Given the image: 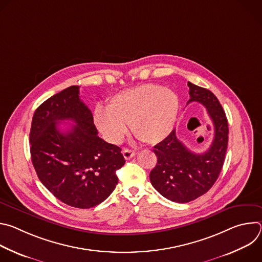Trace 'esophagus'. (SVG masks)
Returning <instances> with one entry per match:
<instances>
[{"mask_svg":"<svg viewBox=\"0 0 262 262\" xmlns=\"http://www.w3.org/2000/svg\"><path fill=\"white\" fill-rule=\"evenodd\" d=\"M122 155H123V157H124L125 160H130L133 157L136 156V152L133 151V150H130V149L125 148V149H123V150H122Z\"/></svg>","mask_w":262,"mask_h":262,"instance_id":"34e87169","label":"esophagus"}]
</instances>
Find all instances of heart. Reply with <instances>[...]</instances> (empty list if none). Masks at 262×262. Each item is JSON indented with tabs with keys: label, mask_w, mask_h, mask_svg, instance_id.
Here are the masks:
<instances>
[{
	"label": "heart",
	"mask_w": 262,
	"mask_h": 262,
	"mask_svg": "<svg viewBox=\"0 0 262 262\" xmlns=\"http://www.w3.org/2000/svg\"><path fill=\"white\" fill-rule=\"evenodd\" d=\"M178 111L179 98L174 91L158 84H143L112 96L107 107L96 105L94 122L110 143H119L130 123L138 139L158 144L172 132Z\"/></svg>",
	"instance_id": "b5f03b06"
}]
</instances>
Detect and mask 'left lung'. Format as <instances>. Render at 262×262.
<instances>
[{
  "label": "left lung",
  "instance_id": "8db88e82",
  "mask_svg": "<svg viewBox=\"0 0 262 262\" xmlns=\"http://www.w3.org/2000/svg\"><path fill=\"white\" fill-rule=\"evenodd\" d=\"M188 86V103L197 101L206 107L214 135L208 150L201 155L189 150L177 139L175 129L155 146L158 163L149 178L162 196L177 203L193 201L211 188L222 170L228 145V121L215 95L190 82Z\"/></svg>",
  "mask_w": 262,
  "mask_h": 262
}]
</instances>
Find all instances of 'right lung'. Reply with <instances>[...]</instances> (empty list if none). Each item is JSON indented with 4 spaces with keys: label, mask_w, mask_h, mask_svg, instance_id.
<instances>
[{
    "label": "right lung",
    "mask_w": 262,
    "mask_h": 262,
    "mask_svg": "<svg viewBox=\"0 0 262 262\" xmlns=\"http://www.w3.org/2000/svg\"><path fill=\"white\" fill-rule=\"evenodd\" d=\"M79 94V86H70L36 108L30 150L37 176L57 199L90 208L115 190L116 171L125 160L120 147L97 136L93 115ZM65 120L76 124L61 132L58 126Z\"/></svg>",
    "instance_id": "1"
}]
</instances>
